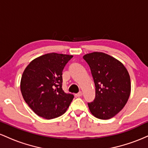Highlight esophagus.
Returning a JSON list of instances; mask_svg holds the SVG:
<instances>
[{"label":"esophagus","mask_w":148,"mask_h":148,"mask_svg":"<svg viewBox=\"0 0 148 148\" xmlns=\"http://www.w3.org/2000/svg\"><path fill=\"white\" fill-rule=\"evenodd\" d=\"M82 95H83L82 92L80 91V92H78V93H76V94L75 95V96H76V97H79L82 96Z\"/></svg>","instance_id":"1"}]
</instances>
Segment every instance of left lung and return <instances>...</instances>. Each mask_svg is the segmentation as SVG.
<instances>
[{
  "mask_svg": "<svg viewBox=\"0 0 148 148\" xmlns=\"http://www.w3.org/2000/svg\"><path fill=\"white\" fill-rule=\"evenodd\" d=\"M95 86V98L88 103L96 118L108 120L121 111L131 92L130 76L120 61L101 52L85 55Z\"/></svg>",
  "mask_w": 148,
  "mask_h": 148,
  "instance_id": "8db88e82",
  "label": "left lung"
}]
</instances>
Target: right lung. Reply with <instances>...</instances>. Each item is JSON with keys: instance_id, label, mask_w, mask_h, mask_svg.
<instances>
[{"instance_id": "1", "label": "right lung", "mask_w": 148, "mask_h": 148, "mask_svg": "<svg viewBox=\"0 0 148 148\" xmlns=\"http://www.w3.org/2000/svg\"><path fill=\"white\" fill-rule=\"evenodd\" d=\"M73 56L47 53L30 62L22 74L21 91L39 116L50 120L65 113L74 95L62 88V70Z\"/></svg>"}]
</instances>
